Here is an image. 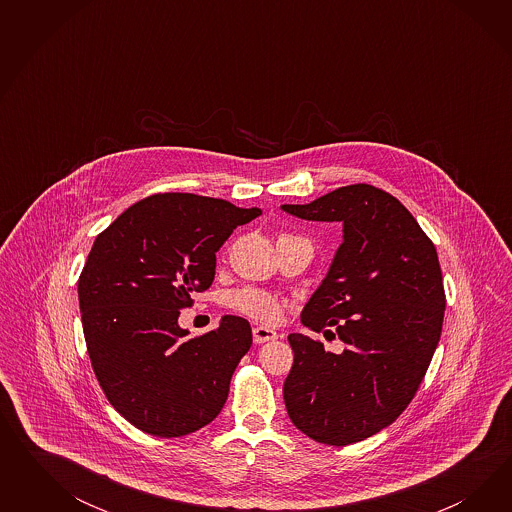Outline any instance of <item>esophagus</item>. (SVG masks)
<instances>
[{"instance_id":"1","label":"esophagus","mask_w":512,"mask_h":512,"mask_svg":"<svg viewBox=\"0 0 512 512\" xmlns=\"http://www.w3.org/2000/svg\"><path fill=\"white\" fill-rule=\"evenodd\" d=\"M278 338V332H274L272 328H266V326H255L253 328V341L255 343H266V341H274Z\"/></svg>"}]
</instances>
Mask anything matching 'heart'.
Listing matches in <instances>:
<instances>
[{
  "instance_id": "obj_1",
  "label": "heart",
  "mask_w": 512,
  "mask_h": 512,
  "mask_svg": "<svg viewBox=\"0 0 512 512\" xmlns=\"http://www.w3.org/2000/svg\"><path fill=\"white\" fill-rule=\"evenodd\" d=\"M289 236L291 234H279V240L289 238ZM229 306L246 317L261 321L264 325L278 323L283 315V310H285V302L281 298L261 291V289H253V287H244V289H238L231 293Z\"/></svg>"
}]
</instances>
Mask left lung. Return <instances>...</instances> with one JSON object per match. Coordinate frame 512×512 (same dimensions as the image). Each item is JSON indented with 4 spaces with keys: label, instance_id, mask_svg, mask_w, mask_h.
<instances>
[{
    "label": "left lung",
    "instance_id": "left-lung-1",
    "mask_svg": "<svg viewBox=\"0 0 512 512\" xmlns=\"http://www.w3.org/2000/svg\"><path fill=\"white\" fill-rule=\"evenodd\" d=\"M310 221H341L330 272L302 311L310 336L289 334L293 368L283 400L296 428L345 447L381 432L415 398L441 338L445 287L434 242L396 197L370 184L340 187L310 204H283Z\"/></svg>",
    "mask_w": 512,
    "mask_h": 512
}]
</instances>
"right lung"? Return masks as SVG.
<instances>
[{
  "instance_id": "1",
  "label": "right lung",
  "mask_w": 512,
  "mask_h": 512,
  "mask_svg": "<svg viewBox=\"0 0 512 512\" xmlns=\"http://www.w3.org/2000/svg\"><path fill=\"white\" fill-rule=\"evenodd\" d=\"M257 216L223 199L155 193L97 234L78 278L88 357L110 405L144 434H193L227 402L251 326L229 315L187 338L178 315L212 285L217 249Z\"/></svg>"
}]
</instances>
